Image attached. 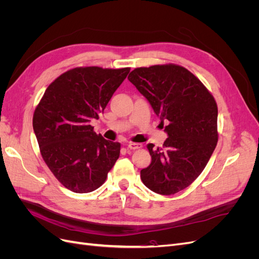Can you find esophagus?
Wrapping results in <instances>:
<instances>
[{"label":"esophagus","mask_w":259,"mask_h":259,"mask_svg":"<svg viewBox=\"0 0 259 259\" xmlns=\"http://www.w3.org/2000/svg\"><path fill=\"white\" fill-rule=\"evenodd\" d=\"M126 146H127L128 149H131V150H136V149L142 148V145H140V144H135V143H128Z\"/></svg>","instance_id":"34e87169"}]
</instances>
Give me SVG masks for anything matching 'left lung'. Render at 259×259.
<instances>
[{
  "mask_svg": "<svg viewBox=\"0 0 259 259\" xmlns=\"http://www.w3.org/2000/svg\"><path fill=\"white\" fill-rule=\"evenodd\" d=\"M127 79L146 97L167 138L162 148L147 146L151 164L140 170L144 185L170 195L190 186L204 169L218 140L217 105L189 70L177 65L136 68Z\"/></svg>",
  "mask_w": 259,
  "mask_h": 259,
  "instance_id": "1",
  "label": "left lung"
}]
</instances>
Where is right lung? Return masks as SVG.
<instances>
[{"label": "right lung", "mask_w": 259, "mask_h": 259, "mask_svg": "<svg viewBox=\"0 0 259 259\" xmlns=\"http://www.w3.org/2000/svg\"><path fill=\"white\" fill-rule=\"evenodd\" d=\"M130 70H69L50 84L35 108L33 131L42 158L67 189L96 190L119 159L120 143L97 135L91 121L104 112Z\"/></svg>", "instance_id": "right-lung-1"}]
</instances>
